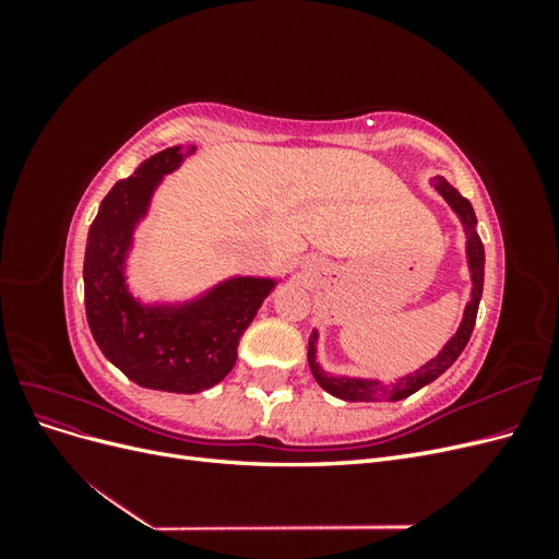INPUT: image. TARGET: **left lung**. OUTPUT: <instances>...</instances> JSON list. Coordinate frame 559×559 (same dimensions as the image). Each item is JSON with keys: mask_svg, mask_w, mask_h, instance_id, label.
Here are the masks:
<instances>
[{"mask_svg": "<svg viewBox=\"0 0 559 559\" xmlns=\"http://www.w3.org/2000/svg\"><path fill=\"white\" fill-rule=\"evenodd\" d=\"M436 191L445 198L452 212L460 216V222L466 233V263L471 270V298L464 308L462 324L456 329V333L450 337V341L443 345V349L436 354L431 361L425 366H419L415 373L399 378L392 384H384L380 380H368V378H345V376H329L324 373V368L317 361V337L319 333L312 331L310 343H308V364L312 368V376L319 382L321 389L335 399L343 401H401L405 396L415 394L417 389L425 384L433 382L438 376H443L445 370L456 361V357L464 352L468 337L473 333V326H476V317H478V306H480V296H483V277H485V249L480 242V235L476 233V212H473L471 202L454 189L450 181L443 177L433 179Z\"/></svg>", "mask_w": 559, "mask_h": 559, "instance_id": "8db88e82", "label": "left lung"}]
</instances>
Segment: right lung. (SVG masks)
Returning <instances> with one entry per match:
<instances>
[{
    "label": "right lung",
    "instance_id": "right-lung-1",
    "mask_svg": "<svg viewBox=\"0 0 559 559\" xmlns=\"http://www.w3.org/2000/svg\"><path fill=\"white\" fill-rule=\"evenodd\" d=\"M193 151L165 148L116 181L88 230L83 259V298L97 347L132 382L175 394H198L230 373L242 333L277 286L270 277H230L181 302H142L130 294L126 261L134 228L163 177Z\"/></svg>",
    "mask_w": 559,
    "mask_h": 559
}]
</instances>
